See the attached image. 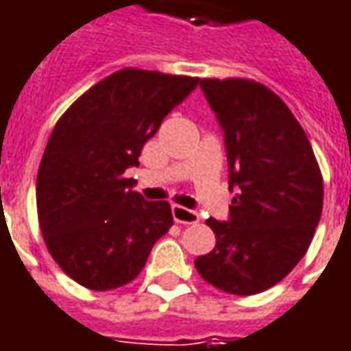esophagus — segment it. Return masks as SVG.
<instances>
[{
	"mask_svg": "<svg viewBox=\"0 0 351 351\" xmlns=\"http://www.w3.org/2000/svg\"><path fill=\"white\" fill-rule=\"evenodd\" d=\"M173 218L178 224H197L199 222V215L192 209H186V207H180V205H173Z\"/></svg>",
	"mask_w": 351,
	"mask_h": 351,
	"instance_id": "1",
	"label": "esophagus"
}]
</instances>
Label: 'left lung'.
I'll return each mask as SVG.
<instances>
[{"label": "left lung", "mask_w": 351, "mask_h": 351, "mask_svg": "<svg viewBox=\"0 0 351 351\" xmlns=\"http://www.w3.org/2000/svg\"><path fill=\"white\" fill-rule=\"evenodd\" d=\"M224 133L230 190L224 222L195 258L207 283L230 295H256L279 283L312 243L323 209V178L312 144L283 100L249 80H201Z\"/></svg>", "instance_id": "left-lung-1"}]
</instances>
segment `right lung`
I'll use <instances>...</instances> for the list:
<instances>
[{"mask_svg":"<svg viewBox=\"0 0 351 351\" xmlns=\"http://www.w3.org/2000/svg\"><path fill=\"white\" fill-rule=\"evenodd\" d=\"M199 80L125 68L93 85L55 125L39 163V228L73 281L110 291L133 281L173 226L167 201L134 192L129 167Z\"/></svg>","mask_w":351,"mask_h":351,"instance_id":"1","label":"right lung"}]
</instances>
